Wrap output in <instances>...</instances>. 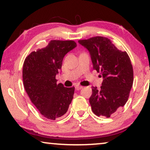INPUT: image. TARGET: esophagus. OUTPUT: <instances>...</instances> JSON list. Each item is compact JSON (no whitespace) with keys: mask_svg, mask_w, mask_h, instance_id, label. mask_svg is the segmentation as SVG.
<instances>
[{"mask_svg":"<svg viewBox=\"0 0 150 150\" xmlns=\"http://www.w3.org/2000/svg\"><path fill=\"white\" fill-rule=\"evenodd\" d=\"M82 88H83V86H81L77 85V86H75V90H79L82 89Z\"/></svg>","mask_w":150,"mask_h":150,"instance_id":"34e87169","label":"esophagus"}]
</instances>
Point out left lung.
Here are the masks:
<instances>
[{
  "mask_svg": "<svg viewBox=\"0 0 150 150\" xmlns=\"http://www.w3.org/2000/svg\"><path fill=\"white\" fill-rule=\"evenodd\" d=\"M91 56L93 69L103 77L100 88L92 87L89 99L97 116L109 117L127 102L133 83V69L126 52L120 51L109 39L94 37L79 40Z\"/></svg>",
  "mask_w": 150,
  "mask_h": 150,
  "instance_id": "left-lung-1",
  "label": "left lung"
}]
</instances>
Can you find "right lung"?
<instances>
[{
    "mask_svg": "<svg viewBox=\"0 0 150 150\" xmlns=\"http://www.w3.org/2000/svg\"><path fill=\"white\" fill-rule=\"evenodd\" d=\"M77 46L74 41L52 40L45 47L33 52L23 65V83L26 93L40 113L55 120L68 111L73 98L75 87L57 84L56 75L63 58Z\"/></svg>",
    "mask_w": 150,
    "mask_h": 150,
    "instance_id": "obj_1",
    "label": "right lung"
}]
</instances>
